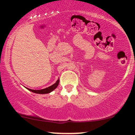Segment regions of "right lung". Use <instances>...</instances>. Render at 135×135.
Here are the masks:
<instances>
[{"mask_svg": "<svg viewBox=\"0 0 135 135\" xmlns=\"http://www.w3.org/2000/svg\"><path fill=\"white\" fill-rule=\"evenodd\" d=\"M59 83H60V79H58L56 80V82L54 84H52V86H49V87H48V88H44V89H40V90H34V89H29V88H27L28 90L32 91V92H33V93H35L47 94V93H49L52 92L53 90H55L56 88L58 87Z\"/></svg>", "mask_w": 135, "mask_h": 135, "instance_id": "obj_1", "label": "right lung"}]
</instances>
